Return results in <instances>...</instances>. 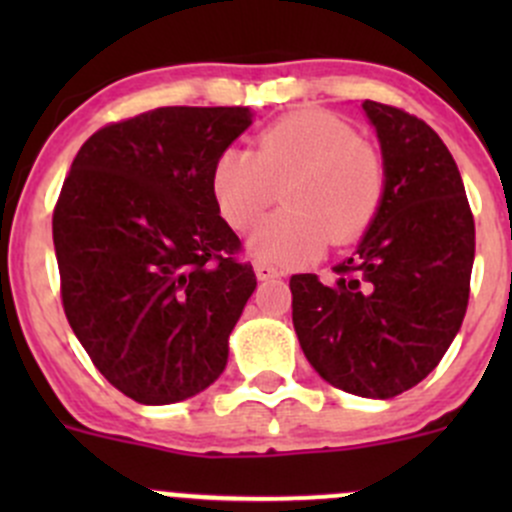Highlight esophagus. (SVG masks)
I'll return each mask as SVG.
<instances>
[{
  "instance_id": "obj_1",
  "label": "esophagus",
  "mask_w": 512,
  "mask_h": 512,
  "mask_svg": "<svg viewBox=\"0 0 512 512\" xmlns=\"http://www.w3.org/2000/svg\"><path fill=\"white\" fill-rule=\"evenodd\" d=\"M255 275H257V280H272V277H277L280 275V272H277V267H272L270 262H265V260H255Z\"/></svg>"
}]
</instances>
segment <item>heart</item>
<instances>
[{
    "label": "heart",
    "instance_id": "obj_1",
    "mask_svg": "<svg viewBox=\"0 0 512 512\" xmlns=\"http://www.w3.org/2000/svg\"><path fill=\"white\" fill-rule=\"evenodd\" d=\"M282 190L285 210L255 227L250 250L270 262H304L324 242L349 245L374 223L386 195V165L371 143L332 113L299 111L262 128L252 151L225 148L210 168L220 218L242 232Z\"/></svg>",
    "mask_w": 512,
    "mask_h": 512
}]
</instances>
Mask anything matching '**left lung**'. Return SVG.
<instances>
[{"label": "left lung", "mask_w": 512, "mask_h": 512, "mask_svg": "<svg viewBox=\"0 0 512 512\" xmlns=\"http://www.w3.org/2000/svg\"><path fill=\"white\" fill-rule=\"evenodd\" d=\"M376 128L386 195L332 285L294 275L292 324L324 381L364 399H394L426 379L461 329L476 225L461 173L428 123L361 103Z\"/></svg>", "instance_id": "left-lung-1"}]
</instances>
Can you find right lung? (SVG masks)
I'll return each instance as SVG.
<instances>
[{"label":"right lung","mask_w":512,"mask_h":512,"mask_svg":"<svg viewBox=\"0 0 512 512\" xmlns=\"http://www.w3.org/2000/svg\"><path fill=\"white\" fill-rule=\"evenodd\" d=\"M252 123L245 106H165L81 146L54 208L61 302L94 366L128 399L208 389L255 292L240 237L210 195L213 160Z\"/></svg>","instance_id":"1"}]
</instances>
